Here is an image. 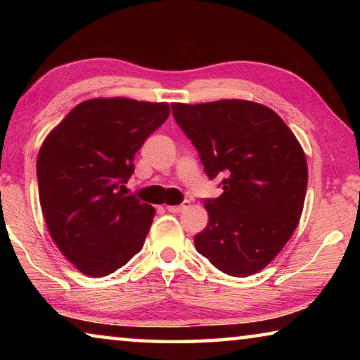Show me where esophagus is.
Wrapping results in <instances>:
<instances>
[{"mask_svg":"<svg viewBox=\"0 0 360 360\" xmlns=\"http://www.w3.org/2000/svg\"><path fill=\"white\" fill-rule=\"evenodd\" d=\"M188 206H191V202H184V203H182V205H176V206H167V210L169 211V212H182V211H184V210H187L188 208Z\"/></svg>","mask_w":360,"mask_h":360,"instance_id":"34e87169","label":"esophagus"}]
</instances>
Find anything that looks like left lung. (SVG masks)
<instances>
[{
  "label": "left lung",
  "instance_id": "obj_1",
  "mask_svg": "<svg viewBox=\"0 0 360 360\" xmlns=\"http://www.w3.org/2000/svg\"><path fill=\"white\" fill-rule=\"evenodd\" d=\"M178 125L222 195L206 200L210 221L197 251L230 276H251L281 252L297 229L308 184L307 157L284 120L260 103H173Z\"/></svg>",
  "mask_w": 360,
  "mask_h": 360
}]
</instances>
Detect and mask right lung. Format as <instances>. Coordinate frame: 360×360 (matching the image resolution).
Returning a JSON list of instances; mask_svg holds the SVG:
<instances>
[{"label": "right lung", "instance_id": "add662e5", "mask_svg": "<svg viewBox=\"0 0 360 360\" xmlns=\"http://www.w3.org/2000/svg\"><path fill=\"white\" fill-rule=\"evenodd\" d=\"M168 115V103L85 100L42 143L36 162L42 214L60 252L84 275H111L141 251L155 210L127 197L120 184Z\"/></svg>", "mask_w": 360, "mask_h": 360}]
</instances>
